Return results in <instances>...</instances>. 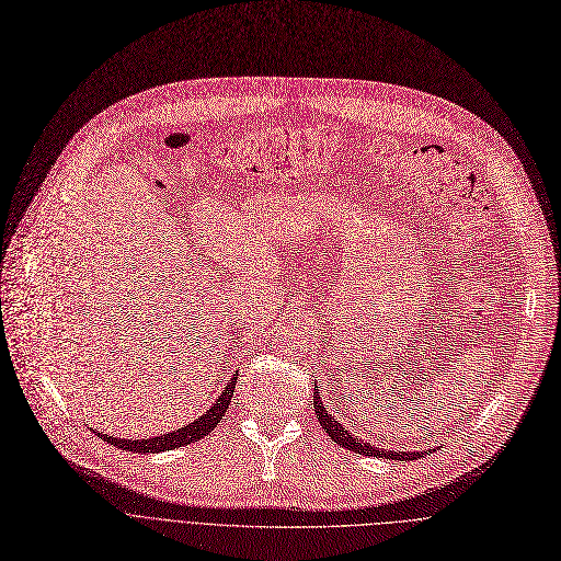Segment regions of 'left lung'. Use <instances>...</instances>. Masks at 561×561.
I'll return each mask as SVG.
<instances>
[{"instance_id": "obj_1", "label": "left lung", "mask_w": 561, "mask_h": 561, "mask_svg": "<svg viewBox=\"0 0 561 561\" xmlns=\"http://www.w3.org/2000/svg\"><path fill=\"white\" fill-rule=\"evenodd\" d=\"M312 404H314V415H317L319 424H322V430L333 438V443L342 445L344 449H350V451H356V455L379 457V459H397V461L399 459H402V461H415L422 455L424 457L430 455V451H402V455H399V451H386V449H379V447H371L369 443H363L360 438H356L354 434L346 432L344 426L337 422V417L327 411V407H324L322 399H319V394L312 397Z\"/></svg>"}]
</instances>
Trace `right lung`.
I'll return each instance as SVG.
<instances>
[{
  "instance_id": "1",
  "label": "right lung",
  "mask_w": 561,
  "mask_h": 561,
  "mask_svg": "<svg viewBox=\"0 0 561 561\" xmlns=\"http://www.w3.org/2000/svg\"><path fill=\"white\" fill-rule=\"evenodd\" d=\"M234 383H237V375H232L230 383L226 386V390L221 392V397L217 399V404L211 407L205 415H201L198 420H194L192 424L182 426L178 432H171L167 436H154V438H144V440H129V438H114L95 432L100 438H104L106 443H112L114 447L127 449V451H167V449H175V447H186L201 438H205L215 426L221 422V417L226 415L228 407H230V397L234 392Z\"/></svg>"
}]
</instances>
